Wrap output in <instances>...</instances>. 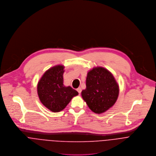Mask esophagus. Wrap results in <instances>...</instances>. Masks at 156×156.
I'll use <instances>...</instances> for the list:
<instances>
[{"instance_id": "1", "label": "esophagus", "mask_w": 156, "mask_h": 156, "mask_svg": "<svg viewBox=\"0 0 156 156\" xmlns=\"http://www.w3.org/2000/svg\"><path fill=\"white\" fill-rule=\"evenodd\" d=\"M77 91H78V93H79V95H80V93H81V92H82V88H81L80 87H79V88H78L77 89Z\"/></svg>"}]
</instances>
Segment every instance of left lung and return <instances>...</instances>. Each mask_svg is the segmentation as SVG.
<instances>
[{"mask_svg":"<svg viewBox=\"0 0 156 156\" xmlns=\"http://www.w3.org/2000/svg\"><path fill=\"white\" fill-rule=\"evenodd\" d=\"M119 85L106 69L98 67L90 70L86 79V89L82 97L95 113H103L112 107L119 95Z\"/></svg>","mask_w":156,"mask_h":156,"instance_id":"obj_1","label":"left lung"}]
</instances>
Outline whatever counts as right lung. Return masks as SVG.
<instances>
[{
    "label": "right lung",
    "mask_w": 156,
    "mask_h": 156,
    "mask_svg": "<svg viewBox=\"0 0 156 156\" xmlns=\"http://www.w3.org/2000/svg\"><path fill=\"white\" fill-rule=\"evenodd\" d=\"M64 66H55L47 70L37 84V93L41 103L52 112H59L66 108L78 92L70 86L63 85Z\"/></svg>",
    "instance_id": "right-lung-1"
}]
</instances>
